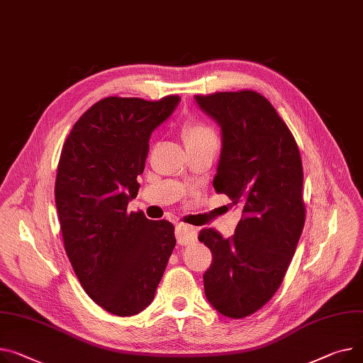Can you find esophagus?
Here are the masks:
<instances>
[{
    "label": "esophagus",
    "mask_w": 363,
    "mask_h": 363,
    "mask_svg": "<svg viewBox=\"0 0 363 363\" xmlns=\"http://www.w3.org/2000/svg\"><path fill=\"white\" fill-rule=\"evenodd\" d=\"M175 235H177V240L179 245H188V244H192L197 240V229L194 226H189V225L178 223Z\"/></svg>",
    "instance_id": "esophagus-1"
}]
</instances>
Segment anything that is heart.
<instances>
[{
  "label": "heart",
  "mask_w": 363,
  "mask_h": 363,
  "mask_svg": "<svg viewBox=\"0 0 363 363\" xmlns=\"http://www.w3.org/2000/svg\"><path fill=\"white\" fill-rule=\"evenodd\" d=\"M182 138L186 149H199L204 146H217V134L208 124L203 121L191 119L182 127Z\"/></svg>",
  "instance_id": "heart-1"
}]
</instances>
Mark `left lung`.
Returning a JSON list of instances; mask_svg holds the SVG:
<instances>
[{
	"label": "left lung",
	"instance_id": "obj_1",
	"mask_svg": "<svg viewBox=\"0 0 363 363\" xmlns=\"http://www.w3.org/2000/svg\"><path fill=\"white\" fill-rule=\"evenodd\" d=\"M200 109L222 130L213 186L242 210L235 235L203 229L213 254L204 273L211 306L245 318L280 287L305 223L303 171L298 144L273 105L252 90L196 96Z\"/></svg>",
	"mask_w": 363,
	"mask_h": 363
}]
</instances>
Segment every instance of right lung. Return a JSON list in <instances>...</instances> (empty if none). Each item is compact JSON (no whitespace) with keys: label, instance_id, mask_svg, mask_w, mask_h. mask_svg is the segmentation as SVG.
Here are the masks:
<instances>
[{"label":"right lung","instance_id":"obj_1","mask_svg":"<svg viewBox=\"0 0 363 363\" xmlns=\"http://www.w3.org/2000/svg\"><path fill=\"white\" fill-rule=\"evenodd\" d=\"M179 101L105 98L80 116L60 156L55 203L65 252L86 294L118 317L152 303L177 244L172 223L127 206L150 135Z\"/></svg>","mask_w":363,"mask_h":363}]
</instances>
